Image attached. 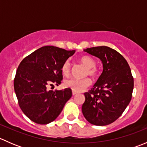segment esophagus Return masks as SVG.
I'll return each mask as SVG.
<instances>
[{"instance_id": "esophagus-1", "label": "esophagus", "mask_w": 147, "mask_h": 147, "mask_svg": "<svg viewBox=\"0 0 147 147\" xmlns=\"http://www.w3.org/2000/svg\"><path fill=\"white\" fill-rule=\"evenodd\" d=\"M75 94H77V92H76L72 91V95H75Z\"/></svg>"}]
</instances>
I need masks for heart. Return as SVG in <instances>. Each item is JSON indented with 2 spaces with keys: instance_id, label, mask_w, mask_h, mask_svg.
<instances>
[{
  "instance_id": "1",
  "label": "heart",
  "mask_w": 147,
  "mask_h": 147,
  "mask_svg": "<svg viewBox=\"0 0 147 147\" xmlns=\"http://www.w3.org/2000/svg\"><path fill=\"white\" fill-rule=\"evenodd\" d=\"M80 62L84 65L87 67L86 74H88L90 76H94L95 75L97 69H96V62L92 57L88 55H84L80 58ZM71 65L70 63L68 60L65 61L62 67V72L65 76H67L70 72ZM91 81L89 78H84V79H75V78H71V79L66 80L64 82V85L65 87L71 89L72 91L76 92H80L83 90H85L87 87L90 85Z\"/></svg>"
}]
</instances>
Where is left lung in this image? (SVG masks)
I'll list each match as a JSON object with an SVG mask.
<instances>
[{
	"instance_id": "left-lung-1",
	"label": "left lung",
	"mask_w": 147,
	"mask_h": 147,
	"mask_svg": "<svg viewBox=\"0 0 147 147\" xmlns=\"http://www.w3.org/2000/svg\"><path fill=\"white\" fill-rule=\"evenodd\" d=\"M102 61L103 70L92 88L84 93L82 112L92 124L105 126L121 115L131 101L134 78L124 57L107 46L84 50Z\"/></svg>"
}]
</instances>
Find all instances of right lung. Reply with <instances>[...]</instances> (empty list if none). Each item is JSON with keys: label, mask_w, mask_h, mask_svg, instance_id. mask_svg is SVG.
I'll return each mask as SVG.
<instances>
[{"label": "right lung", "mask_w": 147, "mask_h": 147, "mask_svg": "<svg viewBox=\"0 0 147 147\" xmlns=\"http://www.w3.org/2000/svg\"><path fill=\"white\" fill-rule=\"evenodd\" d=\"M75 53V50L44 46L19 65L14 79L15 92L20 109L34 122L47 124L54 121L72 97L71 89L48 91L47 87L61 83L62 67Z\"/></svg>", "instance_id": "add662e5"}]
</instances>
